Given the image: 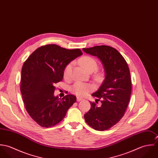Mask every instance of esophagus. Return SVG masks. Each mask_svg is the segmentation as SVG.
<instances>
[{
  "instance_id": "34e87169",
  "label": "esophagus",
  "mask_w": 158,
  "mask_h": 158,
  "mask_svg": "<svg viewBox=\"0 0 158 158\" xmlns=\"http://www.w3.org/2000/svg\"><path fill=\"white\" fill-rule=\"evenodd\" d=\"M82 100H83L82 98H80V97H77V102H80V101H81Z\"/></svg>"
}]
</instances>
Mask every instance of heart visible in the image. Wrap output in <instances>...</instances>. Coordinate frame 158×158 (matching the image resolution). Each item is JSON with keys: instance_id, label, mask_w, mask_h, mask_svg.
Instances as JSON below:
<instances>
[{"instance_id": "heart-1", "label": "heart", "mask_w": 158, "mask_h": 158, "mask_svg": "<svg viewBox=\"0 0 158 158\" xmlns=\"http://www.w3.org/2000/svg\"><path fill=\"white\" fill-rule=\"evenodd\" d=\"M79 63L89 73H92L96 71L98 69L97 61L94 58L90 56H86L81 58L80 60ZM72 68V63L68 64V65L65 67L64 70V78H69L71 74ZM95 78L97 80H100L102 78V75L98 73L95 75ZM92 89V87L91 86V85L89 84L82 83H76L71 88L72 92L78 96H84L87 94H88Z\"/></svg>"}]
</instances>
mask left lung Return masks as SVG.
<instances>
[{
	"mask_svg": "<svg viewBox=\"0 0 158 158\" xmlns=\"http://www.w3.org/2000/svg\"><path fill=\"white\" fill-rule=\"evenodd\" d=\"M83 50L99 58L105 72L102 85L92 95L98 98L95 102L101 100V106L90 102L91 108L85 119L95 130H107L120 121L128 106L131 92L130 69L123 56L112 47L97 45Z\"/></svg>",
	"mask_w": 158,
	"mask_h": 158,
	"instance_id": "1",
	"label": "left lung"
}]
</instances>
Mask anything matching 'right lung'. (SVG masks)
<instances>
[{"label":"right lung","instance_id":"right-lung-1","mask_svg":"<svg viewBox=\"0 0 158 158\" xmlns=\"http://www.w3.org/2000/svg\"><path fill=\"white\" fill-rule=\"evenodd\" d=\"M81 55L79 48L48 44L38 48L24 62L21 78L23 102L39 125L48 128L60 123L76 102V97L71 94L62 99L54 96L55 85L63 80L65 67Z\"/></svg>","mask_w":158,"mask_h":158}]
</instances>
